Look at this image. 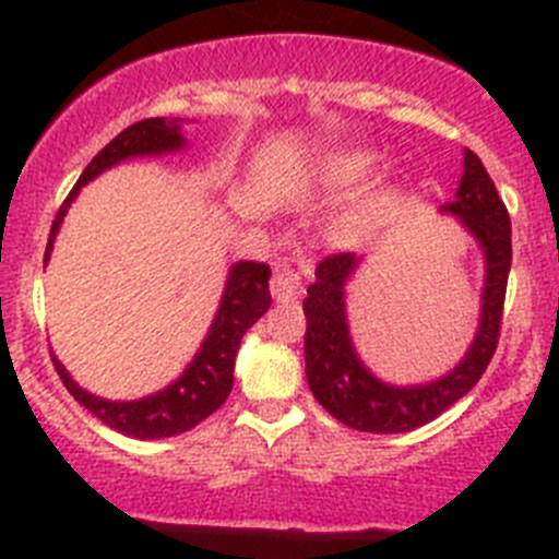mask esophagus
<instances>
[{
    "mask_svg": "<svg viewBox=\"0 0 559 559\" xmlns=\"http://www.w3.org/2000/svg\"><path fill=\"white\" fill-rule=\"evenodd\" d=\"M302 292V278L292 264H278L270 281V295L278 302H292L297 300V295Z\"/></svg>",
    "mask_w": 559,
    "mask_h": 559,
    "instance_id": "34e87169",
    "label": "esophagus"
}]
</instances>
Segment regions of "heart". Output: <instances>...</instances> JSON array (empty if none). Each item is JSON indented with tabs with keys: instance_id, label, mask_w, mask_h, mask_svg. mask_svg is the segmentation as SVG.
I'll return each instance as SVG.
<instances>
[{
	"instance_id": "b5f03b06",
	"label": "heart",
	"mask_w": 559,
	"mask_h": 559,
	"mask_svg": "<svg viewBox=\"0 0 559 559\" xmlns=\"http://www.w3.org/2000/svg\"><path fill=\"white\" fill-rule=\"evenodd\" d=\"M381 162H384V154L376 148H365V145L335 148L319 156L308 167V180L324 194H348V191L368 183L381 167ZM381 213H384V197L381 194L352 197L330 216L326 238L335 246H359L370 238Z\"/></svg>"
}]
</instances>
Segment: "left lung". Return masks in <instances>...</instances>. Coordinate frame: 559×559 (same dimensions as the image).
I'll return each mask as SVG.
<instances>
[{
	"instance_id": "1",
	"label": "left lung",
	"mask_w": 559,
	"mask_h": 559,
	"mask_svg": "<svg viewBox=\"0 0 559 559\" xmlns=\"http://www.w3.org/2000/svg\"><path fill=\"white\" fill-rule=\"evenodd\" d=\"M462 224L484 259L478 324L460 362L443 376L419 384H392L365 365L348 326V281L365 257L332 253L316 267V281L302 300L306 311V376L313 397L337 421L362 432H411L441 416L481 379L498 346L506 284L511 270V222L481 159L465 148L462 178L452 202L441 205Z\"/></svg>"
}]
</instances>
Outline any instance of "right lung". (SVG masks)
<instances>
[{"label": "right lung", "mask_w": 559, "mask_h": 559, "mask_svg": "<svg viewBox=\"0 0 559 559\" xmlns=\"http://www.w3.org/2000/svg\"><path fill=\"white\" fill-rule=\"evenodd\" d=\"M183 118H145V121L132 123L121 134L110 140L78 178L75 189L64 200L61 211L56 213V222L50 227L48 248H45V264H48L53 240L59 235L61 222L72 202L78 200L81 189L99 178L110 167L121 165L129 159H156L165 154H178L186 148ZM270 267L264 262H248L240 259L229 267L227 281H224L222 300H218L216 316L207 326L205 341L197 348L194 359L183 368L178 379L170 381L165 389L154 394H145L138 400H107L83 389L70 376V370L53 357L56 370L61 381L70 389L72 397L92 411L99 421L112 427L116 432L138 441H156V438L180 436L200 425L202 419L222 408L224 400L233 392L235 357H238L240 341H243L248 326L257 324L259 316L267 313L270 308Z\"/></svg>", "instance_id": "add662e5"}]
</instances>
